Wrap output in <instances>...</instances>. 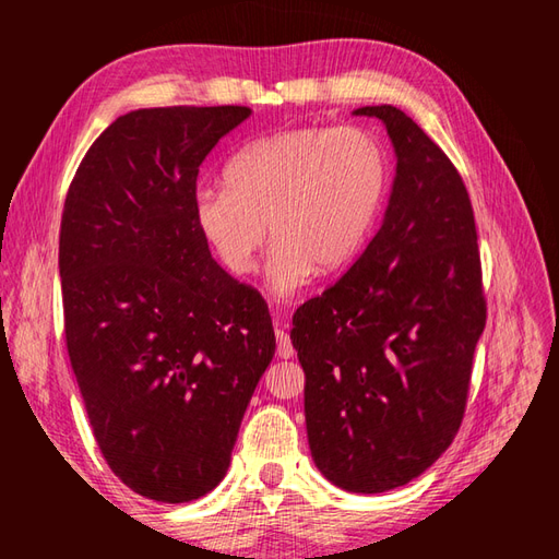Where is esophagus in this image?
<instances>
[{
  "instance_id": "1",
  "label": "esophagus",
  "mask_w": 559,
  "mask_h": 559,
  "mask_svg": "<svg viewBox=\"0 0 559 559\" xmlns=\"http://www.w3.org/2000/svg\"><path fill=\"white\" fill-rule=\"evenodd\" d=\"M276 341H278V355H281V358H283V360L293 358L295 348H293V343H290L286 324H283L281 319H278V312H276Z\"/></svg>"
}]
</instances>
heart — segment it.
I'll list each match as a JSON object with an SVG mask.
<instances>
[{
  "mask_svg": "<svg viewBox=\"0 0 559 559\" xmlns=\"http://www.w3.org/2000/svg\"><path fill=\"white\" fill-rule=\"evenodd\" d=\"M389 156L365 127H290L249 141L225 165V187L199 189L194 218L221 264L252 273L266 240L269 286L290 295L319 271L362 252L389 194Z\"/></svg>",
  "mask_w": 559,
  "mask_h": 559,
  "instance_id": "b5f03b06",
  "label": "heart"
}]
</instances>
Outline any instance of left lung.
<instances>
[{
  "mask_svg": "<svg viewBox=\"0 0 559 559\" xmlns=\"http://www.w3.org/2000/svg\"><path fill=\"white\" fill-rule=\"evenodd\" d=\"M396 153L382 228L293 317L317 468L348 492H386L444 454L466 411L485 295L473 206L454 163L394 105Z\"/></svg>",
  "mask_w": 559,
  "mask_h": 559,
  "instance_id": "1",
  "label": "left lung"
}]
</instances>
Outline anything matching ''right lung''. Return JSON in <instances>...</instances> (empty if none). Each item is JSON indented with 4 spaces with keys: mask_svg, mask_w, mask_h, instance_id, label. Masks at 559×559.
Returning <instances> with one entry per match:
<instances>
[{
    "mask_svg": "<svg viewBox=\"0 0 559 559\" xmlns=\"http://www.w3.org/2000/svg\"><path fill=\"white\" fill-rule=\"evenodd\" d=\"M252 115L144 108L93 141L59 228L64 336L96 442L127 488L180 504L230 466L276 336L264 298L211 257L199 165Z\"/></svg>",
    "mask_w": 559,
    "mask_h": 559,
    "instance_id": "right-lung-1",
    "label": "right lung"
}]
</instances>
